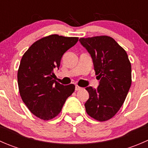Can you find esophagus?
Masks as SVG:
<instances>
[{
    "label": "esophagus",
    "instance_id": "esophagus-1",
    "mask_svg": "<svg viewBox=\"0 0 148 148\" xmlns=\"http://www.w3.org/2000/svg\"><path fill=\"white\" fill-rule=\"evenodd\" d=\"M82 89V87H80V86H79L78 85H76L75 86V90L76 91H78V90H80V89Z\"/></svg>",
    "mask_w": 148,
    "mask_h": 148
}]
</instances>
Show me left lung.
<instances>
[{
	"label": "left lung",
	"mask_w": 148,
	"mask_h": 148,
	"mask_svg": "<svg viewBox=\"0 0 148 148\" xmlns=\"http://www.w3.org/2000/svg\"><path fill=\"white\" fill-rule=\"evenodd\" d=\"M80 43L93 61L97 89L86 87L89 97L86 112L95 120L106 121L114 117L125 102L132 82L131 64L126 51L107 36L81 38Z\"/></svg>",
	"instance_id": "1"
}]
</instances>
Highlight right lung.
Returning a JSON list of instances; mask_svg holds the SVG:
<instances>
[{
  "instance_id": "1",
  "label": "right lung",
  "mask_w": 148,
  "mask_h": 148,
  "mask_svg": "<svg viewBox=\"0 0 148 148\" xmlns=\"http://www.w3.org/2000/svg\"><path fill=\"white\" fill-rule=\"evenodd\" d=\"M77 37L49 36L36 41L23 54L18 71L21 99L31 113L44 120L60 113L75 89L54 80L53 69L60 66L62 56L78 41Z\"/></svg>"
}]
</instances>
